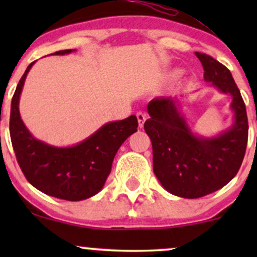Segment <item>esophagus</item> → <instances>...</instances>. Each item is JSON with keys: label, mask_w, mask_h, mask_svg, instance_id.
<instances>
[{"label": "esophagus", "mask_w": 257, "mask_h": 257, "mask_svg": "<svg viewBox=\"0 0 257 257\" xmlns=\"http://www.w3.org/2000/svg\"><path fill=\"white\" fill-rule=\"evenodd\" d=\"M137 117H138L139 126H140V128H143L144 123H145V120L147 119V114L145 113V112H138Z\"/></svg>", "instance_id": "34e87169"}]
</instances>
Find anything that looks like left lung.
<instances>
[{"instance_id": "left-lung-1", "label": "left lung", "mask_w": 257, "mask_h": 257, "mask_svg": "<svg viewBox=\"0 0 257 257\" xmlns=\"http://www.w3.org/2000/svg\"><path fill=\"white\" fill-rule=\"evenodd\" d=\"M204 81L232 98V124L214 137L192 131L184 112V95L152 99L144 128L152 143L153 173L164 190L182 198H199L220 190L237 175L247 144L245 104L232 73L210 55L196 53Z\"/></svg>"}]
</instances>
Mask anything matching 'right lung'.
Segmentation results:
<instances>
[{"instance_id": "1", "label": "right lung", "mask_w": 257, "mask_h": 257, "mask_svg": "<svg viewBox=\"0 0 257 257\" xmlns=\"http://www.w3.org/2000/svg\"><path fill=\"white\" fill-rule=\"evenodd\" d=\"M72 52L76 49L53 54ZM35 63L25 70L12 99L10 133L18 163L28 181L41 192L71 202L90 198L104 187L120 145L138 132L137 117L132 114L125 119L105 123L90 137L72 146H53L38 140L26 128L19 112L23 87Z\"/></svg>"}]
</instances>
